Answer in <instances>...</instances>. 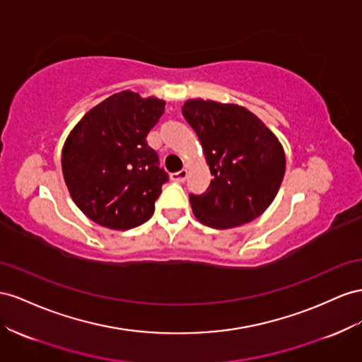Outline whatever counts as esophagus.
<instances>
[{
  "mask_svg": "<svg viewBox=\"0 0 362 362\" xmlns=\"http://www.w3.org/2000/svg\"><path fill=\"white\" fill-rule=\"evenodd\" d=\"M170 177H172V180H173V181H177V182H184V181H185V178H187V170L182 169V170H180V172H175V173H172V175H170Z\"/></svg>",
  "mask_w": 362,
  "mask_h": 362,
  "instance_id": "obj_1",
  "label": "esophagus"
}]
</instances>
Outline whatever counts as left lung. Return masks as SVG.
<instances>
[{
  "mask_svg": "<svg viewBox=\"0 0 362 362\" xmlns=\"http://www.w3.org/2000/svg\"><path fill=\"white\" fill-rule=\"evenodd\" d=\"M182 115L197 132L213 175L207 192L190 193L197 219L226 230L260 216L285 175L286 158L277 136L239 105L187 100Z\"/></svg>",
  "mask_w": 362,
  "mask_h": 362,
  "instance_id": "left-lung-1",
  "label": "left lung"
}]
</instances>
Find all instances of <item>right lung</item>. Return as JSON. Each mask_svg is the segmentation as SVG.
I'll return each mask as SVG.
<instances>
[{
	"label": "right lung",
	"mask_w": 362,
	"mask_h": 362,
	"mask_svg": "<svg viewBox=\"0 0 362 362\" xmlns=\"http://www.w3.org/2000/svg\"><path fill=\"white\" fill-rule=\"evenodd\" d=\"M165 102L132 91L112 94L68 135L62 149L64 180L74 204L102 227L129 230L153 214L169 175L146 136Z\"/></svg>",
	"instance_id": "right-lung-1"
}]
</instances>
